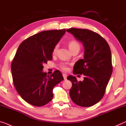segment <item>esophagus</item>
Instances as JSON below:
<instances>
[{"label":"esophagus","mask_w":126,"mask_h":126,"mask_svg":"<svg viewBox=\"0 0 126 126\" xmlns=\"http://www.w3.org/2000/svg\"><path fill=\"white\" fill-rule=\"evenodd\" d=\"M63 78L64 80H66L67 79V75L65 74H63Z\"/></svg>","instance_id":"obj_1"}]
</instances>
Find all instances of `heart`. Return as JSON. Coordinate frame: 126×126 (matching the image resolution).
Segmentation results:
<instances>
[{"label":"heart","mask_w":126,"mask_h":126,"mask_svg":"<svg viewBox=\"0 0 126 126\" xmlns=\"http://www.w3.org/2000/svg\"><path fill=\"white\" fill-rule=\"evenodd\" d=\"M68 46L69 49L71 51H73V50L75 49H76V48L80 49V45L79 44V43L77 41L74 40V39H72V40L68 41ZM58 47H59L58 45H56L54 47L53 49H52V54H53V55H55V54H57L58 49ZM61 68L64 71H67V69H68V67H67V64L63 63L61 64Z\"/></svg>","instance_id":"obj_1"}]
</instances>
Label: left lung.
<instances>
[{"label":"left lung","mask_w":126,"mask_h":126,"mask_svg":"<svg viewBox=\"0 0 126 126\" xmlns=\"http://www.w3.org/2000/svg\"><path fill=\"white\" fill-rule=\"evenodd\" d=\"M67 32L81 41L85 48L84 58L75 63L73 71L74 74H83L84 80L78 81L72 75L67 77L72 83L69 95L79 106H93L102 98L112 72L111 50L106 41L93 31L70 28Z\"/></svg>","instance_id":"left-lung-1"}]
</instances>
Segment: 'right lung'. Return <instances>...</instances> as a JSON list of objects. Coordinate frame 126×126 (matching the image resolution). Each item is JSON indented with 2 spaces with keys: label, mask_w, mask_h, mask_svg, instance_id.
<instances>
[{
  "label": "right lung",
  "mask_w": 126,
  "mask_h": 126,
  "mask_svg": "<svg viewBox=\"0 0 126 126\" xmlns=\"http://www.w3.org/2000/svg\"><path fill=\"white\" fill-rule=\"evenodd\" d=\"M65 29L42 31L20 45L11 63L14 86L21 98L29 104L42 106L53 97L54 87L64 80L59 71L50 76L42 72L43 65L52 58V49Z\"/></svg>",
  "instance_id": "add662e5"
}]
</instances>
